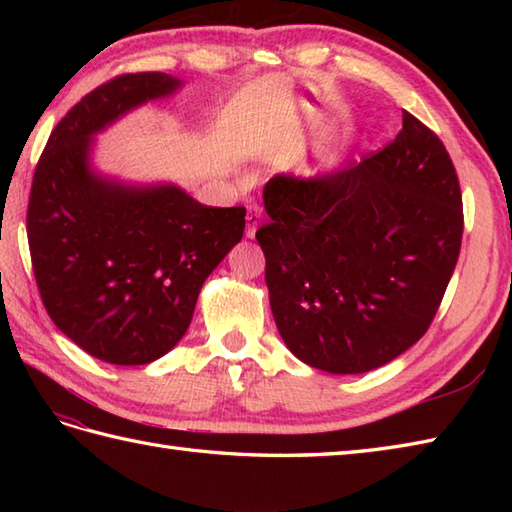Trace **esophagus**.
I'll list each match as a JSON object with an SVG mask.
<instances>
[{"label": "esophagus", "mask_w": 512, "mask_h": 512, "mask_svg": "<svg viewBox=\"0 0 512 512\" xmlns=\"http://www.w3.org/2000/svg\"><path fill=\"white\" fill-rule=\"evenodd\" d=\"M257 226H259V213L257 211H248V215H246V237L248 239L255 237Z\"/></svg>", "instance_id": "esophagus-1"}]
</instances>
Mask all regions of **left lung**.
Returning a JSON list of instances; mask_svg holds the SVG:
<instances>
[{"label":"left lung","mask_w":512,"mask_h":512,"mask_svg":"<svg viewBox=\"0 0 512 512\" xmlns=\"http://www.w3.org/2000/svg\"><path fill=\"white\" fill-rule=\"evenodd\" d=\"M270 310L288 350L328 374H365L407 352L458 264L462 193L440 138L409 112L361 165L264 187Z\"/></svg>","instance_id":"1"}]
</instances>
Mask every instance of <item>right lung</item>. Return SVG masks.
I'll use <instances>...</instances> for the list:
<instances>
[{
    "label": "right lung",
    "instance_id": "right-lung-1",
    "mask_svg": "<svg viewBox=\"0 0 512 512\" xmlns=\"http://www.w3.org/2000/svg\"><path fill=\"white\" fill-rule=\"evenodd\" d=\"M182 85L140 72L83 96L32 178L28 244L43 306L70 341L112 365L171 352L206 277L244 235V206L215 209L173 182H129L94 165L96 136Z\"/></svg>",
    "mask_w": 512,
    "mask_h": 512
}]
</instances>
